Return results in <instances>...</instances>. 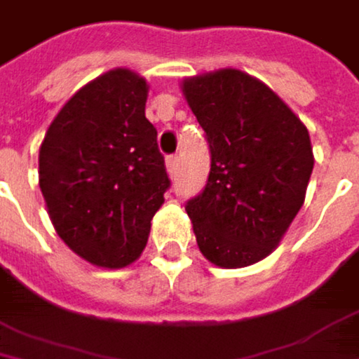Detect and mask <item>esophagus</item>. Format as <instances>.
<instances>
[{"label": "esophagus", "mask_w": 359, "mask_h": 359, "mask_svg": "<svg viewBox=\"0 0 359 359\" xmlns=\"http://www.w3.org/2000/svg\"><path fill=\"white\" fill-rule=\"evenodd\" d=\"M165 168H168V174L174 176L176 170H178V157H176V155H170V157L165 159Z\"/></svg>", "instance_id": "esophagus-1"}]
</instances>
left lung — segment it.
Segmentation results:
<instances>
[{
    "mask_svg": "<svg viewBox=\"0 0 359 359\" xmlns=\"http://www.w3.org/2000/svg\"><path fill=\"white\" fill-rule=\"evenodd\" d=\"M212 153L206 189L187 204L202 255L240 269L267 259L299 215L313 170L307 126L259 77L219 69L181 81Z\"/></svg>",
    "mask_w": 359,
    "mask_h": 359,
    "instance_id": "left-lung-1",
    "label": "left lung"
}]
</instances>
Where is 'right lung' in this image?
I'll return each instance as SVG.
<instances>
[{
    "instance_id": "add662e5",
    "label": "right lung",
    "mask_w": 359,
    "mask_h": 359,
    "mask_svg": "<svg viewBox=\"0 0 359 359\" xmlns=\"http://www.w3.org/2000/svg\"><path fill=\"white\" fill-rule=\"evenodd\" d=\"M147 79L126 67L81 86L39 147V189L58 238L86 263L123 269L144 250L170 187Z\"/></svg>"
}]
</instances>
